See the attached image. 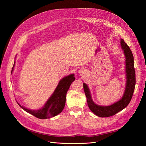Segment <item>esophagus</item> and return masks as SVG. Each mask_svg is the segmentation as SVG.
Masks as SVG:
<instances>
[{
	"label": "esophagus",
	"mask_w": 146,
	"mask_h": 146,
	"mask_svg": "<svg viewBox=\"0 0 146 146\" xmlns=\"http://www.w3.org/2000/svg\"><path fill=\"white\" fill-rule=\"evenodd\" d=\"M86 70L85 69H80L78 72V74H80V76H83V75L86 74Z\"/></svg>",
	"instance_id": "obj_1"
}]
</instances>
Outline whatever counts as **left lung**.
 <instances>
[{
    "label": "left lung",
    "instance_id": "left-lung-1",
    "mask_svg": "<svg viewBox=\"0 0 146 146\" xmlns=\"http://www.w3.org/2000/svg\"><path fill=\"white\" fill-rule=\"evenodd\" d=\"M121 46L125 58L126 83L124 92L121 99L108 106L96 104L91 98L90 90L86 83H83V89L87 99L88 106L91 111L100 117L111 116L124 109L129 104L135 90L136 77L134 68V58L130 47L121 39Z\"/></svg>",
    "mask_w": 146,
    "mask_h": 146
}]
</instances>
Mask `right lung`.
<instances>
[{"mask_svg": "<svg viewBox=\"0 0 146 146\" xmlns=\"http://www.w3.org/2000/svg\"><path fill=\"white\" fill-rule=\"evenodd\" d=\"M15 66V61L12 68L11 74L14 70ZM74 80L75 77L74 74H73L61 79L53 94L40 109L30 110L22 106L17 102V103L21 108L35 117L41 119H50L58 115L63 111L66 102V93H67L71 83Z\"/></svg>", "mask_w": 146, "mask_h": 146, "instance_id": "obj_1", "label": "right lung"}]
</instances>
